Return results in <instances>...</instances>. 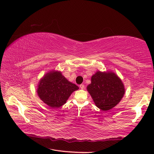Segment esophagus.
<instances>
[{"mask_svg": "<svg viewBox=\"0 0 154 154\" xmlns=\"http://www.w3.org/2000/svg\"><path fill=\"white\" fill-rule=\"evenodd\" d=\"M80 87L81 89H84V88H85V86H84V85H83V84H81L80 85Z\"/></svg>", "mask_w": 154, "mask_h": 154, "instance_id": "obj_1", "label": "esophagus"}]
</instances>
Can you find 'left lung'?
I'll use <instances>...</instances> for the list:
<instances>
[{"mask_svg": "<svg viewBox=\"0 0 154 154\" xmlns=\"http://www.w3.org/2000/svg\"><path fill=\"white\" fill-rule=\"evenodd\" d=\"M87 90L96 106L106 111L117 105L125 94L122 80L112 71H97L91 77V83Z\"/></svg>", "mask_w": 154, "mask_h": 154, "instance_id": "8db88e82", "label": "left lung"}]
</instances>
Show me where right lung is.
<instances>
[{"label": "right lung", "mask_w": 154, "mask_h": 154, "mask_svg": "<svg viewBox=\"0 0 154 154\" xmlns=\"http://www.w3.org/2000/svg\"><path fill=\"white\" fill-rule=\"evenodd\" d=\"M79 87L67 80L61 71L52 70L42 78L37 86L40 99L51 109L59 108L66 103L72 93Z\"/></svg>", "instance_id": "add662e5"}]
</instances>
